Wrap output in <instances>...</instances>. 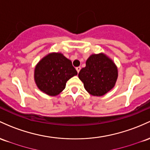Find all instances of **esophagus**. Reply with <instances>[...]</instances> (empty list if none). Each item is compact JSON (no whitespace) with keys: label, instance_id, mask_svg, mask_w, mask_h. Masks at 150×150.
Returning a JSON list of instances; mask_svg holds the SVG:
<instances>
[{"label":"esophagus","instance_id":"34e87169","mask_svg":"<svg viewBox=\"0 0 150 150\" xmlns=\"http://www.w3.org/2000/svg\"><path fill=\"white\" fill-rule=\"evenodd\" d=\"M80 69H81V67H76V70H77V72H78V73H79V72H80Z\"/></svg>","mask_w":150,"mask_h":150}]
</instances>
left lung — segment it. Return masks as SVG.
Segmentation results:
<instances>
[{
  "mask_svg": "<svg viewBox=\"0 0 150 150\" xmlns=\"http://www.w3.org/2000/svg\"><path fill=\"white\" fill-rule=\"evenodd\" d=\"M78 77L88 93L93 96H103L115 87L118 77L117 67L103 52L92 54Z\"/></svg>",
  "mask_w": 150,
  "mask_h": 150,
  "instance_id": "obj_1",
  "label": "left lung"
}]
</instances>
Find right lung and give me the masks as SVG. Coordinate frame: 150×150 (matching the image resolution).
Instances as JSON below:
<instances>
[{
    "instance_id": "right-lung-1",
    "label": "right lung",
    "mask_w": 150,
    "mask_h": 150,
    "mask_svg": "<svg viewBox=\"0 0 150 150\" xmlns=\"http://www.w3.org/2000/svg\"><path fill=\"white\" fill-rule=\"evenodd\" d=\"M77 75L71 60L60 52H50L36 65L34 80L40 91L56 96L65 88L67 80Z\"/></svg>"
}]
</instances>
